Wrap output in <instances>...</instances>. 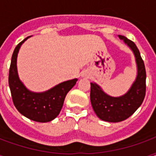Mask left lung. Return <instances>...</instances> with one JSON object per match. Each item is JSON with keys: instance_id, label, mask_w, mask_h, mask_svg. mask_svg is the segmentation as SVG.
I'll use <instances>...</instances> for the list:
<instances>
[{"instance_id": "left-lung-1", "label": "left lung", "mask_w": 156, "mask_h": 156, "mask_svg": "<svg viewBox=\"0 0 156 156\" xmlns=\"http://www.w3.org/2000/svg\"><path fill=\"white\" fill-rule=\"evenodd\" d=\"M119 37L130 48L137 64V77L125 94L120 97H111L106 94L95 83H90V100L92 106L100 119L107 122H120L130 117L142 105L146 90V72L139 49L134 41L124 36Z\"/></svg>"}]
</instances>
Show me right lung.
Masks as SVG:
<instances>
[{"instance_id":"right-lung-1","label":"right lung","mask_w":156,"mask_h":156,"mask_svg":"<svg viewBox=\"0 0 156 156\" xmlns=\"http://www.w3.org/2000/svg\"><path fill=\"white\" fill-rule=\"evenodd\" d=\"M28 37L21 41L13 51L9 69V87L13 104L22 115L33 121L46 123L54 119L59 115L66 95L76 84L78 79L65 81L42 93L28 90L19 79L16 68L19 49Z\"/></svg>"}]
</instances>
